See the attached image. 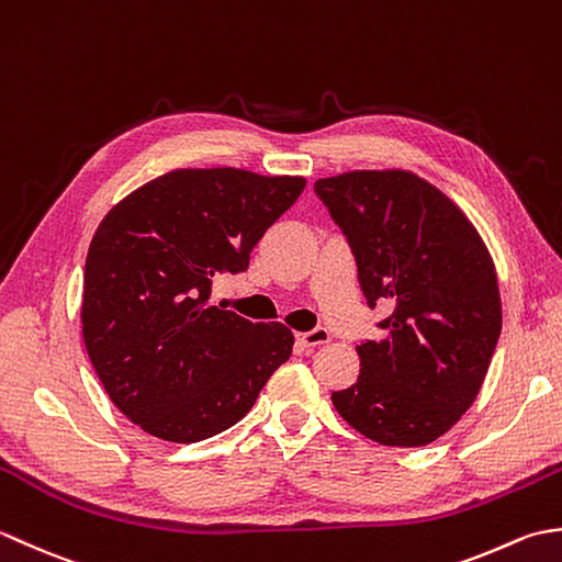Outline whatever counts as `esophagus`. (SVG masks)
I'll list each match as a JSON object with an SVG mask.
<instances>
[{
    "mask_svg": "<svg viewBox=\"0 0 562 562\" xmlns=\"http://www.w3.org/2000/svg\"><path fill=\"white\" fill-rule=\"evenodd\" d=\"M296 340H300L304 348H318V345L330 342V333L326 328H314V330H308V333H300V336H296Z\"/></svg>",
    "mask_w": 562,
    "mask_h": 562,
    "instance_id": "obj_1",
    "label": "esophagus"
}]
</instances>
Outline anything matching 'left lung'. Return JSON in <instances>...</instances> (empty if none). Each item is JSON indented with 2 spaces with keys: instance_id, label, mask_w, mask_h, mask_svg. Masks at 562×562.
<instances>
[{
  "instance_id": "left-lung-1",
  "label": "left lung",
  "mask_w": 562,
  "mask_h": 562,
  "mask_svg": "<svg viewBox=\"0 0 562 562\" xmlns=\"http://www.w3.org/2000/svg\"><path fill=\"white\" fill-rule=\"evenodd\" d=\"M355 250L384 336L357 345L360 374L333 405L384 447H425L471 408L503 330L491 250L463 210L413 171L362 169L316 181Z\"/></svg>"
}]
</instances>
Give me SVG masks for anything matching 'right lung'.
<instances>
[{"label":"right lung","instance_id":"add662e5","mask_svg":"<svg viewBox=\"0 0 562 562\" xmlns=\"http://www.w3.org/2000/svg\"><path fill=\"white\" fill-rule=\"evenodd\" d=\"M304 176L173 169L111 207L91 238L81 338L113 405L151 437L207 439L254 408L292 330L210 304L214 274L248 268Z\"/></svg>","mask_w":562,"mask_h":562}]
</instances>
